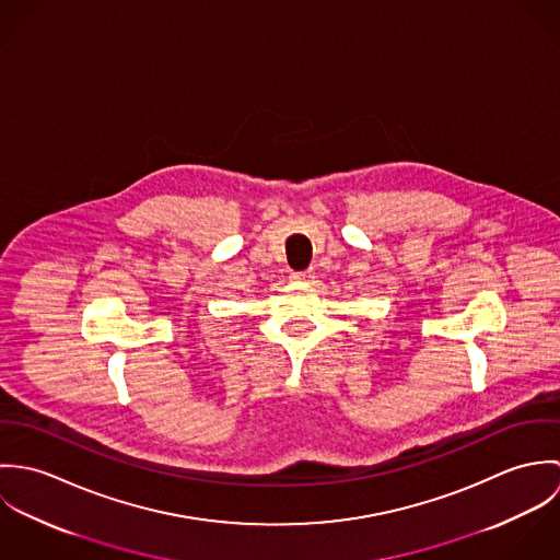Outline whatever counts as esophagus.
I'll list each match as a JSON object with an SVG mask.
<instances>
[{
	"label": "esophagus",
	"mask_w": 560,
	"mask_h": 560,
	"mask_svg": "<svg viewBox=\"0 0 560 560\" xmlns=\"http://www.w3.org/2000/svg\"><path fill=\"white\" fill-rule=\"evenodd\" d=\"M293 280H313L315 278V271L313 269H306V271H293L291 273Z\"/></svg>",
	"instance_id": "1"
}]
</instances>
